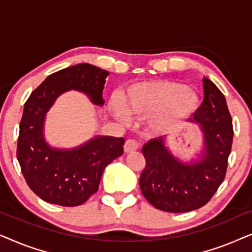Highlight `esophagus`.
Here are the masks:
<instances>
[{
  "label": "esophagus",
  "mask_w": 252,
  "mask_h": 252,
  "mask_svg": "<svg viewBox=\"0 0 252 252\" xmlns=\"http://www.w3.org/2000/svg\"><path fill=\"white\" fill-rule=\"evenodd\" d=\"M137 148H139V143H137V141L133 139H128L125 142V144H124V150H125L126 153H130V151L136 150Z\"/></svg>",
  "instance_id": "34e87169"
}]
</instances>
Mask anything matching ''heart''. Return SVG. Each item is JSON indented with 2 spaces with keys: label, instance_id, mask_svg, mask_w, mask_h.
Returning <instances> with one entry per match:
<instances>
[{
  "label": "heart",
  "instance_id": "heart-1",
  "mask_svg": "<svg viewBox=\"0 0 252 252\" xmlns=\"http://www.w3.org/2000/svg\"><path fill=\"white\" fill-rule=\"evenodd\" d=\"M123 108L113 103L112 108L122 119L125 112L137 117L155 115L153 126L156 130H165L178 117L195 112L199 98L186 85L170 81H156L132 86L122 97Z\"/></svg>",
  "mask_w": 252,
  "mask_h": 252
}]
</instances>
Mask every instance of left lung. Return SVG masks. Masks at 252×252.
Returning <instances> with one entry per match:
<instances>
[{
    "mask_svg": "<svg viewBox=\"0 0 252 252\" xmlns=\"http://www.w3.org/2000/svg\"><path fill=\"white\" fill-rule=\"evenodd\" d=\"M204 99L194 122L204 133L205 154L201 161L186 165L175 159L161 139L142 148L146 167L140 188L147 201L161 211L189 212L202 208L218 190L226 177L233 143V122L226 98L208 78H203Z\"/></svg>",
    "mask_w": 252,
    "mask_h": 252,
    "instance_id": "obj_1",
    "label": "left lung"
}]
</instances>
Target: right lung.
<instances>
[{"mask_svg":"<svg viewBox=\"0 0 252 252\" xmlns=\"http://www.w3.org/2000/svg\"><path fill=\"white\" fill-rule=\"evenodd\" d=\"M109 72L91 64H78L50 74L34 89L19 125L17 158L26 184L43 201L62 206L81 205L98 190L103 171L123 155L124 137L98 136L73 150H56L43 140L44 115L58 95L77 89L95 104Z\"/></svg>","mask_w":252,"mask_h":252,"instance_id":"1","label":"right lung"}]
</instances>
